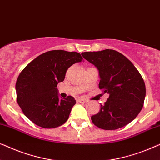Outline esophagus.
I'll return each mask as SVG.
<instances>
[{"instance_id": "obj_1", "label": "esophagus", "mask_w": 160, "mask_h": 160, "mask_svg": "<svg viewBox=\"0 0 160 160\" xmlns=\"http://www.w3.org/2000/svg\"><path fill=\"white\" fill-rule=\"evenodd\" d=\"M77 102H86L87 100L85 99H83V98H78V99H77Z\"/></svg>"}]
</instances>
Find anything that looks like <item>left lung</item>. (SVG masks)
I'll return each mask as SVG.
<instances>
[{
  "mask_svg": "<svg viewBox=\"0 0 160 160\" xmlns=\"http://www.w3.org/2000/svg\"><path fill=\"white\" fill-rule=\"evenodd\" d=\"M82 55L99 71V88L109 94L97 114L95 126L106 130L123 128L135 119L143 106L146 86L141 73L125 56L113 49L85 52Z\"/></svg>",
  "mask_w": 160,
  "mask_h": 160,
  "instance_id": "left-lung-1",
  "label": "left lung"
}]
</instances>
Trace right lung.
I'll list each match as a JSON object with an SVG mask.
<instances>
[{
	"label": "right lung",
	"instance_id": "add662e5",
	"mask_svg": "<svg viewBox=\"0 0 160 160\" xmlns=\"http://www.w3.org/2000/svg\"><path fill=\"white\" fill-rule=\"evenodd\" d=\"M82 60L78 52L52 50L22 71L16 82L17 101L30 121L43 128H58L67 121L76 100L72 96L60 99L57 86L68 68Z\"/></svg>",
	"mask_w": 160,
	"mask_h": 160
}]
</instances>
